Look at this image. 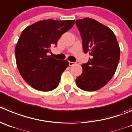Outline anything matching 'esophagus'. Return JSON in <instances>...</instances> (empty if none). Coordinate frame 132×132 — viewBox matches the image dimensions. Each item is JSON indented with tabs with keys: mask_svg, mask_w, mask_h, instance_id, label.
Segmentation results:
<instances>
[{
	"mask_svg": "<svg viewBox=\"0 0 132 132\" xmlns=\"http://www.w3.org/2000/svg\"><path fill=\"white\" fill-rule=\"evenodd\" d=\"M68 63H69V66H72L73 64H74V62H69Z\"/></svg>",
	"mask_w": 132,
	"mask_h": 132,
	"instance_id": "1",
	"label": "esophagus"
}]
</instances>
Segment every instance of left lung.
<instances>
[{"label":"left lung","instance_id":"obj_1","mask_svg":"<svg viewBox=\"0 0 132 132\" xmlns=\"http://www.w3.org/2000/svg\"><path fill=\"white\" fill-rule=\"evenodd\" d=\"M85 53L91 56L82 64L83 72L76 79L77 87L85 91H95L108 83L116 71L120 48L114 33L106 26L86 18L76 21Z\"/></svg>","mask_w":132,"mask_h":132}]
</instances>
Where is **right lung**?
Wrapping results in <instances>:
<instances>
[{"label": "right lung", "mask_w": 132, "mask_h": 132, "mask_svg": "<svg viewBox=\"0 0 132 132\" xmlns=\"http://www.w3.org/2000/svg\"><path fill=\"white\" fill-rule=\"evenodd\" d=\"M74 22L47 19L36 22L22 32L15 49L16 63L22 77L34 89L47 92L59 85L68 62L56 60L49 53Z\"/></svg>", "instance_id": "obj_1"}]
</instances>
